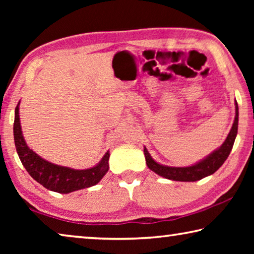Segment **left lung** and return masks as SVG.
<instances>
[{"mask_svg": "<svg viewBox=\"0 0 254 254\" xmlns=\"http://www.w3.org/2000/svg\"><path fill=\"white\" fill-rule=\"evenodd\" d=\"M239 126V106L235 102V119L232 126L229 135L220 148L215 150L203 160L189 167H168L156 162L150 156L147 148L144 147L145 162L149 169L154 171L157 175L163 178L176 180V182H196V180L203 179L209 175H213L229 157L232 148H233L236 134H238Z\"/></svg>", "mask_w": 254, "mask_h": 254, "instance_id": "8db88e82", "label": "left lung"}]
</instances>
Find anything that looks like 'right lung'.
I'll return each mask as SVG.
<instances>
[{
	"instance_id": "1",
	"label": "right lung",
	"mask_w": 254,
	"mask_h": 254,
	"mask_svg": "<svg viewBox=\"0 0 254 254\" xmlns=\"http://www.w3.org/2000/svg\"><path fill=\"white\" fill-rule=\"evenodd\" d=\"M19 104L15 107L13 126L14 143L23 167L36 182L49 190L60 192V194H68V192L79 190V189L92 187L100 183V180L109 171V151L104 154L102 160L95 167L84 170L71 169L45 160L32 151L25 143L22 131H21Z\"/></svg>"
}]
</instances>
